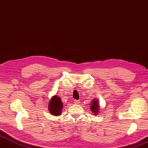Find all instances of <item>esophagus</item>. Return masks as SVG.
Here are the masks:
<instances>
[{
    "label": "esophagus",
    "mask_w": 148,
    "mask_h": 148,
    "mask_svg": "<svg viewBox=\"0 0 148 148\" xmlns=\"http://www.w3.org/2000/svg\"><path fill=\"white\" fill-rule=\"evenodd\" d=\"M74 104H80V101H79V100H74Z\"/></svg>",
    "instance_id": "1"
}]
</instances>
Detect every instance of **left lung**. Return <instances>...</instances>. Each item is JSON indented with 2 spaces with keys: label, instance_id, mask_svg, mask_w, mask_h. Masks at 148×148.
<instances>
[{
  "label": "left lung",
  "instance_id": "8db88e82",
  "mask_svg": "<svg viewBox=\"0 0 148 148\" xmlns=\"http://www.w3.org/2000/svg\"><path fill=\"white\" fill-rule=\"evenodd\" d=\"M91 105H90V110H91L94 115L98 114V112L99 111V101L97 99H94L92 101Z\"/></svg>",
  "mask_w": 148,
  "mask_h": 148
}]
</instances>
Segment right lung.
Listing matches in <instances>:
<instances>
[{"label":"right lung","instance_id":"add662e5","mask_svg":"<svg viewBox=\"0 0 148 148\" xmlns=\"http://www.w3.org/2000/svg\"><path fill=\"white\" fill-rule=\"evenodd\" d=\"M49 111L52 115L59 116L62 114L63 108L62 102L58 96L52 97L49 103Z\"/></svg>","mask_w":148,"mask_h":148}]
</instances>
